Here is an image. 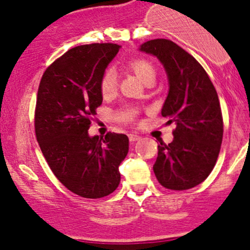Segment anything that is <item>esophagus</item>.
Wrapping results in <instances>:
<instances>
[{"label": "esophagus", "mask_w": 250, "mask_h": 250, "mask_svg": "<svg viewBox=\"0 0 250 250\" xmlns=\"http://www.w3.org/2000/svg\"><path fill=\"white\" fill-rule=\"evenodd\" d=\"M128 137H129V140L130 141H137V140L140 139L139 135H138V134H133V133H132V134L128 135Z\"/></svg>", "instance_id": "34e87169"}]
</instances>
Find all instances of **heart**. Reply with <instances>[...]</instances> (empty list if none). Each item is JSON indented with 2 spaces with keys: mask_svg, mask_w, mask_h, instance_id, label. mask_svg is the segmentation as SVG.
I'll list each match as a JSON object with an SVG mask.
<instances>
[{
  "mask_svg": "<svg viewBox=\"0 0 250 250\" xmlns=\"http://www.w3.org/2000/svg\"><path fill=\"white\" fill-rule=\"evenodd\" d=\"M127 66L140 78L143 82L147 83L156 77V69L152 62L146 58H133L127 62ZM100 92L104 97L112 95L117 89V75L112 69H106L102 74L99 80Z\"/></svg>",
  "mask_w": 250,
  "mask_h": 250,
  "instance_id": "heart-1",
  "label": "heart"
}]
</instances>
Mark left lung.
<instances>
[{"label": "left lung", "mask_w": 250, "mask_h": 250, "mask_svg": "<svg viewBox=\"0 0 250 250\" xmlns=\"http://www.w3.org/2000/svg\"><path fill=\"white\" fill-rule=\"evenodd\" d=\"M140 50L165 66L169 93L161 113L176 125L172 143L158 144L153 172L166 188L188 190L208 178L220 152L224 122L218 93L202 65L170 40H151Z\"/></svg>", "instance_id": "obj_1"}]
</instances>
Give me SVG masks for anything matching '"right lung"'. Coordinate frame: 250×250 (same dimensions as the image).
<instances>
[{
  "label": "right lung",
  "mask_w": 250,
  "mask_h": 250,
  "mask_svg": "<svg viewBox=\"0 0 250 250\" xmlns=\"http://www.w3.org/2000/svg\"><path fill=\"white\" fill-rule=\"evenodd\" d=\"M118 50L115 43L71 48L47 67L37 92V143L58 180L84 198L105 197L117 188L118 167L129 147L125 134L88 135L103 103L100 76Z\"/></svg>",
  "instance_id": "1"
}]
</instances>
